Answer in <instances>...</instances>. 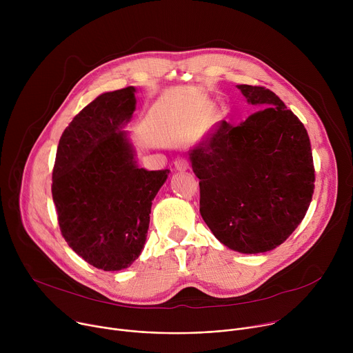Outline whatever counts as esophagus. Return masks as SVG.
I'll return each mask as SVG.
<instances>
[{
  "instance_id": "1",
  "label": "esophagus",
  "mask_w": 353,
  "mask_h": 353,
  "mask_svg": "<svg viewBox=\"0 0 353 353\" xmlns=\"http://www.w3.org/2000/svg\"><path fill=\"white\" fill-rule=\"evenodd\" d=\"M174 169L177 172H185L188 169V162L184 158H179L174 161Z\"/></svg>"
}]
</instances>
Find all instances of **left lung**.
Segmentation results:
<instances>
[{"instance_id": "8db88e82", "label": "left lung", "mask_w": 353, "mask_h": 353, "mask_svg": "<svg viewBox=\"0 0 353 353\" xmlns=\"http://www.w3.org/2000/svg\"><path fill=\"white\" fill-rule=\"evenodd\" d=\"M256 112L219 121L188 158L199 179V212L214 236L243 254L282 244L303 221L314 191L307 131L263 86L237 85Z\"/></svg>"}]
</instances>
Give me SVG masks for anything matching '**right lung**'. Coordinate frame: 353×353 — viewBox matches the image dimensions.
I'll return each instance as SVG.
<instances>
[{"instance_id": "obj_1", "label": "right lung", "mask_w": 353, "mask_h": 353, "mask_svg": "<svg viewBox=\"0 0 353 353\" xmlns=\"http://www.w3.org/2000/svg\"><path fill=\"white\" fill-rule=\"evenodd\" d=\"M134 86L99 94L64 130L53 169V201L68 245L103 271L128 268L142 253L152 201L169 169L148 172L125 125Z\"/></svg>"}]
</instances>
